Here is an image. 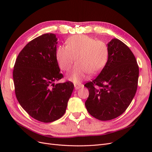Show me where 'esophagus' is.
Instances as JSON below:
<instances>
[{"label":"esophagus","mask_w":152,"mask_h":152,"mask_svg":"<svg viewBox=\"0 0 152 152\" xmlns=\"http://www.w3.org/2000/svg\"><path fill=\"white\" fill-rule=\"evenodd\" d=\"M74 86H75V89H79L81 88V87H83V85H82V84H75Z\"/></svg>","instance_id":"1"}]
</instances>
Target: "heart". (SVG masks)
<instances>
[{"label":"heart","mask_w":152,"mask_h":152,"mask_svg":"<svg viewBox=\"0 0 152 152\" xmlns=\"http://www.w3.org/2000/svg\"><path fill=\"white\" fill-rule=\"evenodd\" d=\"M109 50L103 41L86 35H75L66 40V46L59 45L56 58L62 70L68 71L76 60L77 63L67 74L74 82L87 79L89 73L96 74L107 63Z\"/></svg>","instance_id":"b5f03b06"}]
</instances>
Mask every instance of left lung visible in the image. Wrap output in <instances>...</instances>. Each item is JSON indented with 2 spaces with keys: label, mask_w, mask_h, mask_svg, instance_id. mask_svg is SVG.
Returning <instances> with one entry per match:
<instances>
[{
  "label": "left lung",
  "mask_w": 152,
  "mask_h": 152,
  "mask_svg": "<svg viewBox=\"0 0 152 152\" xmlns=\"http://www.w3.org/2000/svg\"><path fill=\"white\" fill-rule=\"evenodd\" d=\"M107 64L95 79L84 85L89 90L87 111L100 121H110L126 111L134 97L139 67L131 49L117 39L108 44Z\"/></svg>",
  "instance_id": "left-lung-1"
}]
</instances>
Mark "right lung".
Instances as JSON below:
<instances>
[{
    "label": "right lung",
    "mask_w": 152,
    "mask_h": 152,
    "mask_svg": "<svg viewBox=\"0 0 152 152\" xmlns=\"http://www.w3.org/2000/svg\"><path fill=\"white\" fill-rule=\"evenodd\" d=\"M57 38L45 34L27 44L14 66L16 98L29 115L48 123L65 113L74 85L70 81L54 84L63 77L56 58Z\"/></svg>",
    "instance_id": "add662e5"
}]
</instances>
